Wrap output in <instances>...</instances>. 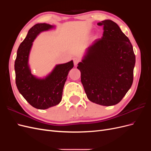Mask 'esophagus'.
<instances>
[{
    "mask_svg": "<svg viewBox=\"0 0 151 151\" xmlns=\"http://www.w3.org/2000/svg\"><path fill=\"white\" fill-rule=\"evenodd\" d=\"M73 60H74V63L76 66L77 65V63L80 62V59L77 57H74Z\"/></svg>",
    "mask_w": 151,
    "mask_h": 151,
    "instance_id": "obj_1",
    "label": "esophagus"
}]
</instances>
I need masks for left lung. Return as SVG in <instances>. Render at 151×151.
Returning a JSON list of instances; mask_svg holds the SVG:
<instances>
[{
    "mask_svg": "<svg viewBox=\"0 0 151 151\" xmlns=\"http://www.w3.org/2000/svg\"><path fill=\"white\" fill-rule=\"evenodd\" d=\"M98 25L103 26V36L87 48L77 68L89 100L113 106L133 83L135 56L129 39L115 22L106 19Z\"/></svg>",
    "mask_w": 151,
    "mask_h": 151,
    "instance_id": "1",
    "label": "left lung"
}]
</instances>
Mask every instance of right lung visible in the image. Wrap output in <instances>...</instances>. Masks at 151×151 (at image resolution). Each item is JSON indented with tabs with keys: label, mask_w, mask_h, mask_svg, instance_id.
Listing matches in <instances>:
<instances>
[{
	"label": "right lung",
	"mask_w": 151,
	"mask_h": 151,
	"mask_svg": "<svg viewBox=\"0 0 151 151\" xmlns=\"http://www.w3.org/2000/svg\"><path fill=\"white\" fill-rule=\"evenodd\" d=\"M53 28L55 26L47 23H38L32 27L18 48L15 60L17 89L32 106L40 109H47L60 103L68 74L74 67V62L71 60L56 65L43 78H38L31 74L28 62L33 42L41 32Z\"/></svg>",
	"instance_id": "right-lung-1"
}]
</instances>
